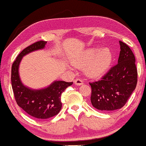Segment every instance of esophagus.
I'll return each instance as SVG.
<instances>
[{"label": "esophagus", "instance_id": "34e87169", "mask_svg": "<svg viewBox=\"0 0 146 146\" xmlns=\"http://www.w3.org/2000/svg\"><path fill=\"white\" fill-rule=\"evenodd\" d=\"M83 83H84V81H83L82 79H76L74 80V84L76 85H78V86H80V85L83 84Z\"/></svg>", "mask_w": 146, "mask_h": 146}]
</instances>
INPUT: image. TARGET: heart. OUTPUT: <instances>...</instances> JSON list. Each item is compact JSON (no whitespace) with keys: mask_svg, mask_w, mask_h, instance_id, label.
<instances>
[{"mask_svg":"<svg viewBox=\"0 0 146 146\" xmlns=\"http://www.w3.org/2000/svg\"><path fill=\"white\" fill-rule=\"evenodd\" d=\"M112 62L113 54L109 48H93L86 51L76 63L86 66V72L92 76H101L109 68Z\"/></svg>","mask_w":146,"mask_h":146,"instance_id":"heart-1","label":"heart"}]
</instances>
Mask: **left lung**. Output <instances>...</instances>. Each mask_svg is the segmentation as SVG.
I'll use <instances>...</instances> for the list:
<instances>
[{"label": "left lung", "instance_id": "obj_1", "mask_svg": "<svg viewBox=\"0 0 146 146\" xmlns=\"http://www.w3.org/2000/svg\"><path fill=\"white\" fill-rule=\"evenodd\" d=\"M118 64L111 68L101 80L90 83V101L98 110L108 112L121 109L135 90L137 70L135 56L129 47L119 41Z\"/></svg>", "mask_w": 146, "mask_h": 146}]
</instances>
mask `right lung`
Returning a JSON list of instances; mask_svg holds the SVG:
<instances>
[{"mask_svg":"<svg viewBox=\"0 0 146 146\" xmlns=\"http://www.w3.org/2000/svg\"><path fill=\"white\" fill-rule=\"evenodd\" d=\"M46 41H39L25 48L13 62L11 68V84L15 101L27 114L38 119H46L58 114L62 109L61 96L73 82L55 80L41 89L25 86L21 80L19 68L23 57L34 51L43 50Z\"/></svg>","mask_w":146,"mask_h":146,"instance_id":"right-lung-1","label":"right lung"}]
</instances>
